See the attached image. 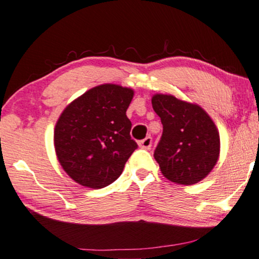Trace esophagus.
Returning <instances> with one entry per match:
<instances>
[{"label": "esophagus", "instance_id": "obj_1", "mask_svg": "<svg viewBox=\"0 0 259 259\" xmlns=\"http://www.w3.org/2000/svg\"><path fill=\"white\" fill-rule=\"evenodd\" d=\"M151 145H152V139L150 138V136L145 138L144 140L139 141V146H140L141 149H145V150H150V149H151Z\"/></svg>", "mask_w": 259, "mask_h": 259}]
</instances>
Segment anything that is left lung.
I'll list each match as a JSON object with an SVG mask.
<instances>
[{
	"label": "left lung",
	"instance_id": "left-lung-1",
	"mask_svg": "<svg viewBox=\"0 0 259 259\" xmlns=\"http://www.w3.org/2000/svg\"><path fill=\"white\" fill-rule=\"evenodd\" d=\"M151 103L163 125L153 153L162 175L184 186L204 180L220 155V135L212 119L200 106L172 95L156 93Z\"/></svg>",
	"mask_w": 259,
	"mask_h": 259
}]
</instances>
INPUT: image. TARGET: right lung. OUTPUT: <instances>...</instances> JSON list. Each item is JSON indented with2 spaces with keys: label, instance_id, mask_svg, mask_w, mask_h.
<instances>
[{
  "label": "right lung",
  "instance_id": "add662e5",
  "mask_svg": "<svg viewBox=\"0 0 259 259\" xmlns=\"http://www.w3.org/2000/svg\"><path fill=\"white\" fill-rule=\"evenodd\" d=\"M133 97L132 88L104 83L62 110L54 129V146L62 169L76 183L99 189L121 175L138 147L126 116Z\"/></svg>",
  "mask_w": 259,
  "mask_h": 259
}]
</instances>
